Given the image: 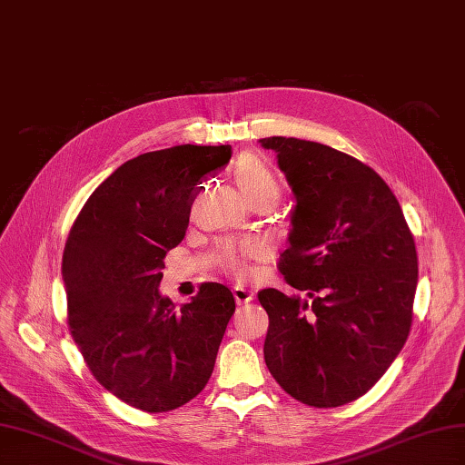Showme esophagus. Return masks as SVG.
<instances>
[{
  "mask_svg": "<svg viewBox=\"0 0 465 465\" xmlns=\"http://www.w3.org/2000/svg\"><path fill=\"white\" fill-rule=\"evenodd\" d=\"M254 297H256V294L252 289H248L244 285H234V299H236L238 304H248V302L254 301Z\"/></svg>",
  "mask_w": 465,
  "mask_h": 465,
  "instance_id": "34e87169",
  "label": "esophagus"
}]
</instances>
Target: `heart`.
Here are the masks:
<instances>
[{"label": "heart", "mask_w": 465, "mask_h": 465, "mask_svg": "<svg viewBox=\"0 0 465 465\" xmlns=\"http://www.w3.org/2000/svg\"><path fill=\"white\" fill-rule=\"evenodd\" d=\"M234 178L250 203L260 200L277 202L281 195V182L272 164L260 154L246 153L234 163ZM229 270L236 275H248L254 267L272 256V246L263 241H241L232 242L224 250Z\"/></svg>", "instance_id": "1"}]
</instances>
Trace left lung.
I'll return each instance as SVG.
<instances>
[{"label":"left lung","instance_id":"obj_1","mask_svg":"<svg viewBox=\"0 0 465 465\" xmlns=\"http://www.w3.org/2000/svg\"><path fill=\"white\" fill-rule=\"evenodd\" d=\"M297 205L285 281L308 299L263 289V359L289 396L340 407L367 393L410 335L417 250L396 195L371 166L297 137H265Z\"/></svg>","mask_w":465,"mask_h":465}]
</instances>
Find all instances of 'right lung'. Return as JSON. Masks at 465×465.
Returning a JSON list of instances; mask_svg holds the SVG:
<instances>
[{"mask_svg": "<svg viewBox=\"0 0 465 465\" xmlns=\"http://www.w3.org/2000/svg\"><path fill=\"white\" fill-rule=\"evenodd\" d=\"M231 145H176L124 163L83 205L62 258L67 323L89 371L147 413L205 388L234 314L232 292L202 283L176 306L159 292L164 256L182 242L190 207Z\"/></svg>", "mask_w": 465, "mask_h": 465, "instance_id": "obj_1", "label": "right lung"}]
</instances>
